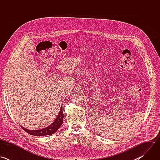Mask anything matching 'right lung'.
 <instances>
[{"label":"right lung","instance_id":"right-lung-1","mask_svg":"<svg viewBox=\"0 0 160 160\" xmlns=\"http://www.w3.org/2000/svg\"><path fill=\"white\" fill-rule=\"evenodd\" d=\"M63 112H62V107H61L60 111L59 112V114L58 117H56V120L48 127L40 129V130H29L27 128H25L22 127L25 132H27L28 133L35 136H43V135H52L54 133H55L61 126L62 122H63Z\"/></svg>","mask_w":160,"mask_h":160}]
</instances>
